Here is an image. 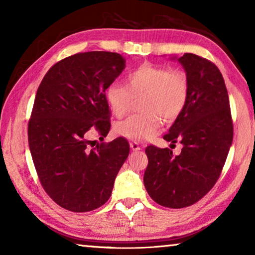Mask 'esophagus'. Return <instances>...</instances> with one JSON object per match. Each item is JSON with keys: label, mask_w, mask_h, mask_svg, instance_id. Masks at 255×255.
Listing matches in <instances>:
<instances>
[{"label": "esophagus", "mask_w": 255, "mask_h": 255, "mask_svg": "<svg viewBox=\"0 0 255 255\" xmlns=\"http://www.w3.org/2000/svg\"><path fill=\"white\" fill-rule=\"evenodd\" d=\"M129 145H130L131 150H139L140 149V146L137 143V141H130V144Z\"/></svg>", "instance_id": "obj_1"}]
</instances>
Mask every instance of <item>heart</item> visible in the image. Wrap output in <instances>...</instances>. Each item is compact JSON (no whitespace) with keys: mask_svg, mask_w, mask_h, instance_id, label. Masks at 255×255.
<instances>
[{"mask_svg":"<svg viewBox=\"0 0 255 255\" xmlns=\"http://www.w3.org/2000/svg\"><path fill=\"white\" fill-rule=\"evenodd\" d=\"M141 98L140 110L116 126L119 136L130 140H147L158 131L162 118L173 122L182 114L189 99V80L176 68L143 64L126 77V88L114 82L106 90V100L116 117L130 110L133 99Z\"/></svg>","mask_w":255,"mask_h":255,"instance_id":"obj_1","label":"heart"}]
</instances>
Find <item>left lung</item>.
<instances>
[{
  "label": "left lung",
  "mask_w": 255,
  "mask_h": 255,
  "mask_svg": "<svg viewBox=\"0 0 255 255\" xmlns=\"http://www.w3.org/2000/svg\"><path fill=\"white\" fill-rule=\"evenodd\" d=\"M189 80L184 110L163 136L182 144L179 155L170 148L146 147V191L167 208L189 207L208 193L222 173L233 141V122L225 81L213 62L187 53L180 57ZM172 148V147H171Z\"/></svg>",
  "instance_id": "left-lung-1"
}]
</instances>
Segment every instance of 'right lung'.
Instances as JSON below:
<instances>
[{
  "label": "right lung",
  "instance_id": "right-lung-1",
  "mask_svg": "<svg viewBox=\"0 0 255 255\" xmlns=\"http://www.w3.org/2000/svg\"><path fill=\"white\" fill-rule=\"evenodd\" d=\"M126 67L122 55L86 51L49 68L37 90L28 141L40 183L56 204L74 213L105 205L129 154L123 137L100 139L110 130L106 90Z\"/></svg>",
  "mask_w": 255,
  "mask_h": 255
}]
</instances>
